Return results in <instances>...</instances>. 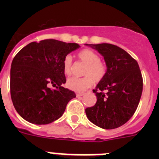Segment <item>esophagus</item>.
Here are the masks:
<instances>
[{"instance_id":"esophagus-1","label":"esophagus","mask_w":159,"mask_h":159,"mask_svg":"<svg viewBox=\"0 0 159 159\" xmlns=\"http://www.w3.org/2000/svg\"><path fill=\"white\" fill-rule=\"evenodd\" d=\"M83 95H84V93H80V92L76 93L77 97H81V96H83Z\"/></svg>"}]
</instances>
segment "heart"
I'll use <instances>...</instances> for the list:
<instances>
[{
    "mask_svg": "<svg viewBox=\"0 0 159 159\" xmlns=\"http://www.w3.org/2000/svg\"><path fill=\"white\" fill-rule=\"evenodd\" d=\"M78 58L85 64L83 75L84 77H72L67 81L68 88L75 91H83L91 87L94 82H99L105 77L107 71L106 65L100 61L98 54L90 49H84L77 54ZM63 69L65 75L72 73V58L67 55L63 60Z\"/></svg>",
    "mask_w": 159,
    "mask_h": 159,
    "instance_id": "b5f03b06",
    "label": "heart"
}]
</instances>
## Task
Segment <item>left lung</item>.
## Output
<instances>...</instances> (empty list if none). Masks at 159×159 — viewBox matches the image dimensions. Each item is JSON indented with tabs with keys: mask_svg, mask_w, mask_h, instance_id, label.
Returning a JSON list of instances; mask_svg holds the SVG:
<instances>
[{
	"mask_svg": "<svg viewBox=\"0 0 159 159\" xmlns=\"http://www.w3.org/2000/svg\"><path fill=\"white\" fill-rule=\"evenodd\" d=\"M89 46L103 56L107 71L93 90L97 102L86 108V115L90 121L102 129H117L133 116L140 102L143 79L139 64L129 53L114 44Z\"/></svg>",
	"mask_w": 159,
	"mask_h": 159,
	"instance_id": "obj_1",
	"label": "left lung"
}]
</instances>
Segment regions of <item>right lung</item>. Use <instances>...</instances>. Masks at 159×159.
Listing matches in <instances>:
<instances>
[{
  "label": "right lung",
  "mask_w": 159,
  "mask_h": 159,
  "mask_svg": "<svg viewBox=\"0 0 159 159\" xmlns=\"http://www.w3.org/2000/svg\"><path fill=\"white\" fill-rule=\"evenodd\" d=\"M76 43L54 39L31 42L14 57L11 68V96L17 113L26 121L47 125L62 116L74 91L66 82L63 60L79 48ZM51 85L56 87L52 90Z\"/></svg>",
  "instance_id": "1"
}]
</instances>
